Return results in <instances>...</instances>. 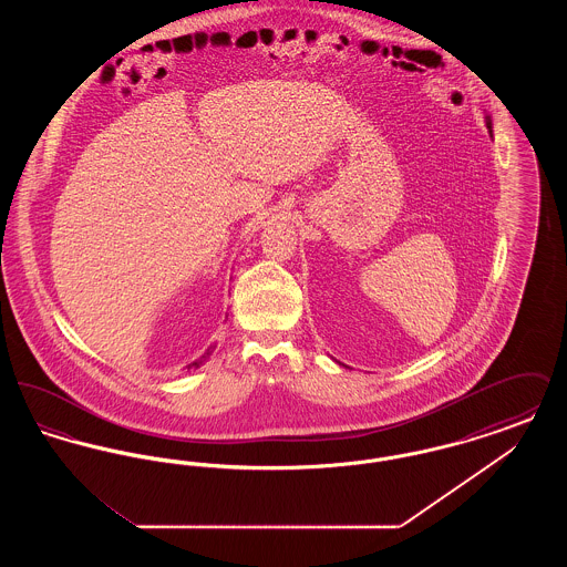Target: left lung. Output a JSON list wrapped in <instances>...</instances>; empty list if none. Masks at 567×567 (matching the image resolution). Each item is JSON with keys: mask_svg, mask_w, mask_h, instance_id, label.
I'll list each match as a JSON object with an SVG mask.
<instances>
[{"mask_svg": "<svg viewBox=\"0 0 567 567\" xmlns=\"http://www.w3.org/2000/svg\"><path fill=\"white\" fill-rule=\"evenodd\" d=\"M486 130H488V134L493 135V127H491V118L486 116Z\"/></svg>", "mask_w": 567, "mask_h": 567, "instance_id": "obj_1", "label": "left lung"}]
</instances>
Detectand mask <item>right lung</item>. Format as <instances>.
<instances>
[{
    "mask_svg": "<svg viewBox=\"0 0 567 567\" xmlns=\"http://www.w3.org/2000/svg\"><path fill=\"white\" fill-rule=\"evenodd\" d=\"M193 365H199V363H197V361H195V363H193Z\"/></svg>",
    "mask_w": 567,
    "mask_h": 567,
    "instance_id": "obj_1",
    "label": "right lung"
}]
</instances>
